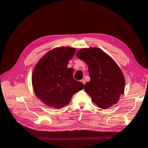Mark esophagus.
I'll return each instance as SVG.
<instances>
[{
  "label": "esophagus",
  "instance_id": "34e87169",
  "mask_svg": "<svg viewBox=\"0 0 148 148\" xmlns=\"http://www.w3.org/2000/svg\"><path fill=\"white\" fill-rule=\"evenodd\" d=\"M81 82H82V84H84V85H85V84H86V81H85V79H81Z\"/></svg>",
  "mask_w": 148,
  "mask_h": 148
}]
</instances>
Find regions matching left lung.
I'll return each instance as SVG.
<instances>
[{"label":"left lung","mask_w":148,"mask_h":148,"mask_svg":"<svg viewBox=\"0 0 148 148\" xmlns=\"http://www.w3.org/2000/svg\"><path fill=\"white\" fill-rule=\"evenodd\" d=\"M76 56L88 66L91 79L84 90L92 101L102 109L116 103L123 94L125 86L123 75L116 63L98 48L82 49Z\"/></svg>","instance_id":"1"}]
</instances>
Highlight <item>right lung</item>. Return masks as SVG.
Here are the masks:
<instances>
[{
    "mask_svg": "<svg viewBox=\"0 0 148 148\" xmlns=\"http://www.w3.org/2000/svg\"><path fill=\"white\" fill-rule=\"evenodd\" d=\"M76 50L57 47L47 53L34 69L33 87L37 97L49 107L60 109L67 105L73 95L84 88L73 78V70L67 68Z\"/></svg>",
    "mask_w": 148,
    "mask_h": 148,
    "instance_id": "1",
    "label": "right lung"
}]
</instances>
